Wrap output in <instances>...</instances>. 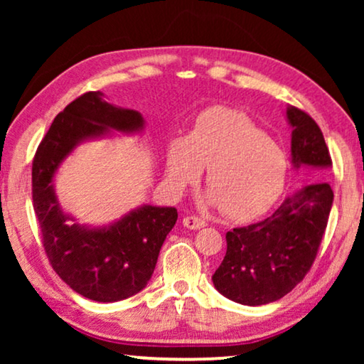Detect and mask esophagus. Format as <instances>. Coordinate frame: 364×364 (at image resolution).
<instances>
[{
    "instance_id": "1",
    "label": "esophagus",
    "mask_w": 364,
    "mask_h": 364,
    "mask_svg": "<svg viewBox=\"0 0 364 364\" xmlns=\"http://www.w3.org/2000/svg\"><path fill=\"white\" fill-rule=\"evenodd\" d=\"M182 223H183V227L191 228V230H198V228H202V227L207 225L203 218L196 217V215H188V217H186V218H183V220H182Z\"/></svg>"
}]
</instances>
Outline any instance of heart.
<instances>
[{
	"label": "heart",
	"mask_w": 364,
	"mask_h": 364,
	"mask_svg": "<svg viewBox=\"0 0 364 364\" xmlns=\"http://www.w3.org/2000/svg\"><path fill=\"white\" fill-rule=\"evenodd\" d=\"M207 171L208 202L223 215L247 220L280 197L287 181V152L247 114L212 107L197 119L188 137L176 139L167 152V178L176 191L200 181Z\"/></svg>",
	"instance_id": "heart-1"
}]
</instances>
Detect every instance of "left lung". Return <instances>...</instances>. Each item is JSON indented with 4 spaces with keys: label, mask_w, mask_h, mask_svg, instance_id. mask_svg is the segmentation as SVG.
Here are the masks:
<instances>
[{
    "label": "left lung",
    "mask_w": 364,
    "mask_h": 364,
    "mask_svg": "<svg viewBox=\"0 0 364 364\" xmlns=\"http://www.w3.org/2000/svg\"><path fill=\"white\" fill-rule=\"evenodd\" d=\"M291 162L321 172L331 156L318 124L290 106ZM333 205L330 183L316 182L288 197L265 220L227 232V253L212 275L228 300L260 306L280 300L300 283L315 262Z\"/></svg>",
    "instance_id": "obj_1"
}]
</instances>
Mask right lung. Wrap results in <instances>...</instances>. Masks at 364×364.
<instances>
[{
	"instance_id": "obj_1",
	"label": "right lung",
	"mask_w": 364,
	"mask_h": 364,
	"mask_svg": "<svg viewBox=\"0 0 364 364\" xmlns=\"http://www.w3.org/2000/svg\"><path fill=\"white\" fill-rule=\"evenodd\" d=\"M144 119L132 109L116 107L91 91L59 112L33 159V207L43 247L54 272L79 295L94 301H119L146 288L159 252L177 222L173 207L142 205L102 228L69 223L53 188L58 167L73 149L109 129L137 132Z\"/></svg>"
}]
</instances>
